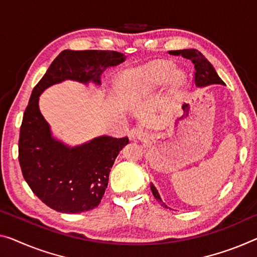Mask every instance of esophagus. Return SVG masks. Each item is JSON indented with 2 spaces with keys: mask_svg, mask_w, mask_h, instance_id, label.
<instances>
[{
  "mask_svg": "<svg viewBox=\"0 0 257 257\" xmlns=\"http://www.w3.org/2000/svg\"><path fill=\"white\" fill-rule=\"evenodd\" d=\"M145 136H146L145 131L140 127H134L128 132L130 139L133 140V141H140V140L144 139Z\"/></svg>",
  "mask_w": 257,
  "mask_h": 257,
  "instance_id": "34e87169",
  "label": "esophagus"
}]
</instances>
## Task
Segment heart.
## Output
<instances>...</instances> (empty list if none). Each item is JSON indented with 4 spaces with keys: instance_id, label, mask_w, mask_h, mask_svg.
I'll return each instance as SVG.
<instances>
[{
    "instance_id": "b5f03b06",
    "label": "heart",
    "mask_w": 257,
    "mask_h": 257,
    "mask_svg": "<svg viewBox=\"0 0 257 257\" xmlns=\"http://www.w3.org/2000/svg\"><path fill=\"white\" fill-rule=\"evenodd\" d=\"M171 71L172 66L168 64V63H151V64L146 65L144 68L137 70L136 72H133L131 78V89L139 94L147 93L149 90L163 85L168 79H170V82L173 86L180 85L183 82V74L179 71H175V72L170 75Z\"/></svg>"
}]
</instances>
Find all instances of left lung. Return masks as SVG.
Returning <instances> with one entry per match:
<instances>
[{
    "label": "left lung",
    "mask_w": 257,
    "mask_h": 257,
    "mask_svg": "<svg viewBox=\"0 0 257 257\" xmlns=\"http://www.w3.org/2000/svg\"><path fill=\"white\" fill-rule=\"evenodd\" d=\"M170 55L173 56H181L186 60L191 61L194 65V76H193V80L196 87H204V86L212 85V84H222L224 85V81L219 78L218 74L216 73L214 66L210 64L206 57L196 49H183V50H170L168 51ZM151 188L153 192V195L155 196L157 202H160L162 207L168 208L163 201H162L160 193L157 191L155 185L151 183Z\"/></svg>",
    "instance_id": "left-lung-1"
}]
</instances>
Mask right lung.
Returning a JSON list of instances; mask_svg holds the SVG:
<instances>
[{
    "label": "right lung",
    "instance_id": "obj_1",
    "mask_svg": "<svg viewBox=\"0 0 257 257\" xmlns=\"http://www.w3.org/2000/svg\"><path fill=\"white\" fill-rule=\"evenodd\" d=\"M125 58L115 50H63L33 88L23 116L18 160L32 192L54 210L79 214L97 207L108 187L113 162L128 138L98 137L78 147H68L51 136L39 109V96L65 79L100 85L103 70Z\"/></svg>",
    "mask_w": 257,
    "mask_h": 257
}]
</instances>
